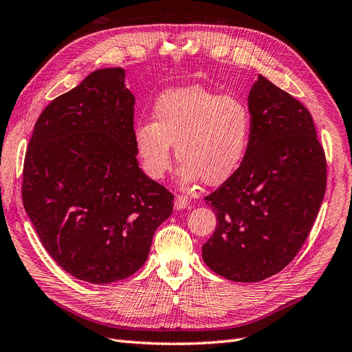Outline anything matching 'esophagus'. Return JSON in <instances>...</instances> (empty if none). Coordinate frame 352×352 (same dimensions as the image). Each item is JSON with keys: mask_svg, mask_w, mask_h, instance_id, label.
I'll list each match as a JSON object with an SVG mask.
<instances>
[{"mask_svg": "<svg viewBox=\"0 0 352 352\" xmlns=\"http://www.w3.org/2000/svg\"><path fill=\"white\" fill-rule=\"evenodd\" d=\"M189 206V199L184 195H177L175 199V208L176 210H185Z\"/></svg>", "mask_w": 352, "mask_h": 352, "instance_id": "1", "label": "esophagus"}]
</instances>
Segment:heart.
Instances as JSON below:
<instances>
[{
	"label": "heart",
	"instance_id": "obj_1",
	"mask_svg": "<svg viewBox=\"0 0 352 352\" xmlns=\"http://www.w3.org/2000/svg\"><path fill=\"white\" fill-rule=\"evenodd\" d=\"M251 136V113L235 97L198 85L158 95L151 122L133 129L135 150L146 176L163 179L172 167V143L185 182H225L241 166Z\"/></svg>",
	"mask_w": 352,
	"mask_h": 352
}]
</instances>
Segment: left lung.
Segmentation results:
<instances>
[{
    "instance_id": "1",
    "label": "left lung",
    "mask_w": 352,
    "mask_h": 352,
    "mask_svg": "<svg viewBox=\"0 0 352 352\" xmlns=\"http://www.w3.org/2000/svg\"><path fill=\"white\" fill-rule=\"evenodd\" d=\"M248 109L247 154L204 198L217 228L202 245L212 272L247 283L270 278L295 258L320 210L327 177L313 117L300 101L260 74Z\"/></svg>"
}]
</instances>
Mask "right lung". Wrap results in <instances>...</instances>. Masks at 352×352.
Wrapping results in <instances>:
<instances>
[{"label": "right lung", "mask_w": 352, "mask_h": 352, "mask_svg": "<svg viewBox=\"0 0 352 352\" xmlns=\"http://www.w3.org/2000/svg\"><path fill=\"white\" fill-rule=\"evenodd\" d=\"M133 94L122 67L100 69L41 113L22 199L47 252L80 280L129 278L146 261L173 194L140 168Z\"/></svg>", "instance_id": "1"}]
</instances>
